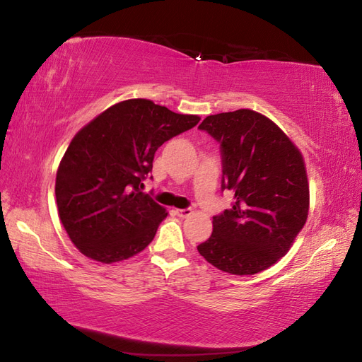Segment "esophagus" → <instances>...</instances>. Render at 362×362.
Returning a JSON list of instances; mask_svg holds the SVG:
<instances>
[{
  "mask_svg": "<svg viewBox=\"0 0 362 362\" xmlns=\"http://www.w3.org/2000/svg\"><path fill=\"white\" fill-rule=\"evenodd\" d=\"M175 213H177V216H180V218H187L192 214V209H178V210H175Z\"/></svg>",
  "mask_w": 362,
  "mask_h": 362,
  "instance_id": "obj_1",
  "label": "esophagus"
}]
</instances>
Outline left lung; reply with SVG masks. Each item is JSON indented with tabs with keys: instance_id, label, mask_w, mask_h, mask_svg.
Instances as JSON below:
<instances>
[{
	"instance_id": "8db88e82",
	"label": "left lung",
	"mask_w": 362,
	"mask_h": 362,
	"mask_svg": "<svg viewBox=\"0 0 362 362\" xmlns=\"http://www.w3.org/2000/svg\"><path fill=\"white\" fill-rule=\"evenodd\" d=\"M199 129L219 143L221 189L234 198L213 216L211 236L198 251L228 274H256L285 256L308 219L305 161L285 132L256 111L209 115Z\"/></svg>"
}]
</instances>
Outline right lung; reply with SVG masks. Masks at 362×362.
I'll list each match as a JSON object with an SVG mask.
<instances>
[{
	"label": "right lung",
	"mask_w": 362,
	"mask_h": 362,
	"mask_svg": "<svg viewBox=\"0 0 362 362\" xmlns=\"http://www.w3.org/2000/svg\"><path fill=\"white\" fill-rule=\"evenodd\" d=\"M199 120L131 99L76 134L57 169L54 192L61 222L77 250L114 263L149 245L168 213L141 192L143 181L160 146Z\"/></svg>",
	"instance_id": "1"
}]
</instances>
